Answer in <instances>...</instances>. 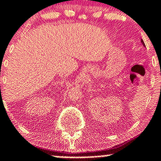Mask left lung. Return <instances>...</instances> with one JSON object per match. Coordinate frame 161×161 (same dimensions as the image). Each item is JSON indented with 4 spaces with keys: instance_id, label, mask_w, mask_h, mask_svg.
Instances as JSON below:
<instances>
[{
    "instance_id": "obj_1",
    "label": "left lung",
    "mask_w": 161,
    "mask_h": 161,
    "mask_svg": "<svg viewBox=\"0 0 161 161\" xmlns=\"http://www.w3.org/2000/svg\"><path fill=\"white\" fill-rule=\"evenodd\" d=\"M142 44L144 45V46L145 47V43H144V42H143V41H142Z\"/></svg>"
}]
</instances>
